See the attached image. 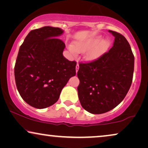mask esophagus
I'll list each match as a JSON object with an SVG mask.
<instances>
[{"label":"esophagus","instance_id":"34e87169","mask_svg":"<svg viewBox=\"0 0 148 148\" xmlns=\"http://www.w3.org/2000/svg\"><path fill=\"white\" fill-rule=\"evenodd\" d=\"M79 64L77 63V65H76V72L77 73L78 70H79Z\"/></svg>","mask_w":148,"mask_h":148}]
</instances>
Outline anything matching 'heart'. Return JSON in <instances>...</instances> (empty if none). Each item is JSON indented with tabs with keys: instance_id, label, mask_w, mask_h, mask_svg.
Returning <instances> with one entry per match:
<instances>
[{
	"instance_id": "1",
	"label": "heart",
	"mask_w": 148,
	"mask_h": 148,
	"mask_svg": "<svg viewBox=\"0 0 148 148\" xmlns=\"http://www.w3.org/2000/svg\"><path fill=\"white\" fill-rule=\"evenodd\" d=\"M99 35L94 37L75 40L73 44H69L68 48L71 53L77 55L78 53L85 52L84 58L87 61H94L106 53L110 48L111 42L109 38L102 40Z\"/></svg>"
}]
</instances>
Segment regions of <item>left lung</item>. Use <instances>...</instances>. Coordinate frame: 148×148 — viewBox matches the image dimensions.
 Instances as JSON below:
<instances>
[{
    "mask_svg": "<svg viewBox=\"0 0 148 148\" xmlns=\"http://www.w3.org/2000/svg\"><path fill=\"white\" fill-rule=\"evenodd\" d=\"M114 37L108 52L94 61L80 63L77 88L81 105L92 114L108 112L120 104L133 80L134 56L123 35L109 30Z\"/></svg>",
    "mask_w": 148,
    "mask_h": 148,
    "instance_id": "obj_1",
    "label": "left lung"
}]
</instances>
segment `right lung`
<instances>
[{"label":"right lung","mask_w":148,"mask_h":148,"mask_svg":"<svg viewBox=\"0 0 148 148\" xmlns=\"http://www.w3.org/2000/svg\"><path fill=\"white\" fill-rule=\"evenodd\" d=\"M63 32L50 26L32 30L19 48L14 71L16 86L23 100L36 108L57 102L76 74V62L64 57L65 44L57 38Z\"/></svg>","instance_id":"add662e5"}]
</instances>
